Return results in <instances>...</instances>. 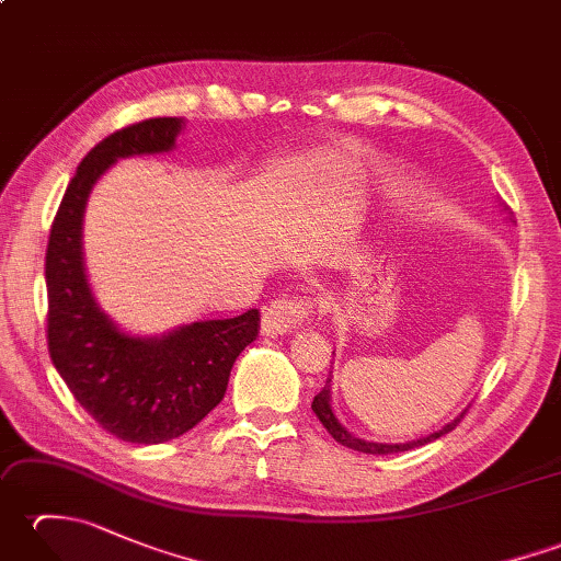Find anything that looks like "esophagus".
<instances>
[{
	"label": "esophagus",
	"instance_id": "34e87169",
	"mask_svg": "<svg viewBox=\"0 0 561 561\" xmlns=\"http://www.w3.org/2000/svg\"><path fill=\"white\" fill-rule=\"evenodd\" d=\"M308 313H311V306H308L306 299H299V296H279V299H274L270 306H265V311H262V335H287V332L304 323Z\"/></svg>",
	"mask_w": 561,
	"mask_h": 561
}]
</instances>
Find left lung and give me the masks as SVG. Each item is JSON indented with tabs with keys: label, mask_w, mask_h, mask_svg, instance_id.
I'll use <instances>...</instances> for the list:
<instances>
[{
	"label": "left lung",
	"mask_w": 561,
	"mask_h": 561,
	"mask_svg": "<svg viewBox=\"0 0 561 561\" xmlns=\"http://www.w3.org/2000/svg\"><path fill=\"white\" fill-rule=\"evenodd\" d=\"M504 207V205H502ZM504 211H506V207H504ZM335 354V352H332ZM330 383H332V378L328 376V380H325V388L318 392V396L313 398V412H316V416L320 422H323V426L328 428V434L337 440V444H342V446H347V448H352V450H359V453H371V456H388V453H402V450H412V448H416V446H424V444H432V440H436V438H440V436H446L448 432H453V428L458 426V422L462 420L465 416V412H468V408H465L456 420H450L448 424H444L438 428V432H434V434H428V436H422V438H414V440H404V444H378V440H366V438H359V436H354L347 426H344L340 420H337V414H335V410H332V398H330Z\"/></svg>",
	"instance_id": "1"
}]
</instances>
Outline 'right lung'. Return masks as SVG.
Returning <instances> with one entry per match:
<instances>
[{"instance_id": "add662e5", "label": "right lung", "mask_w": 561, "mask_h": 561, "mask_svg": "<svg viewBox=\"0 0 561 561\" xmlns=\"http://www.w3.org/2000/svg\"><path fill=\"white\" fill-rule=\"evenodd\" d=\"M183 117H151L105 137L67 185L45 253L47 350L71 396L105 432L153 446L190 432L224 400L233 362L257 337L260 313L197 320L133 335L99 306L83 262V211L113 163L169 153Z\"/></svg>"}]
</instances>
